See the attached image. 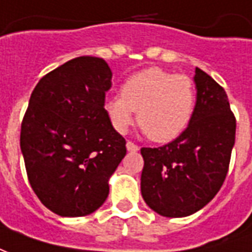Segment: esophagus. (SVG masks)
Segmentation results:
<instances>
[{"label":"esophagus","mask_w":252,"mask_h":252,"mask_svg":"<svg viewBox=\"0 0 252 252\" xmlns=\"http://www.w3.org/2000/svg\"><path fill=\"white\" fill-rule=\"evenodd\" d=\"M126 148H127V151H130V152H137V151L140 149V147H138L137 144L131 143V141H127V143H126Z\"/></svg>","instance_id":"obj_1"}]
</instances>
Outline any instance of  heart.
<instances>
[{"mask_svg": "<svg viewBox=\"0 0 252 252\" xmlns=\"http://www.w3.org/2000/svg\"><path fill=\"white\" fill-rule=\"evenodd\" d=\"M195 103V85L188 75L152 67L127 78L122 94L109 97L104 108L116 131L130 129L136 111L137 122L152 141L169 143L188 127Z\"/></svg>", "mask_w": 252, "mask_h": 252, "instance_id": "1", "label": "heart"}]
</instances>
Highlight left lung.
Returning a JSON list of instances; mask_svg holds the SVG:
<instances>
[{"label": "left lung", "mask_w": 252, "mask_h": 252, "mask_svg": "<svg viewBox=\"0 0 252 252\" xmlns=\"http://www.w3.org/2000/svg\"><path fill=\"white\" fill-rule=\"evenodd\" d=\"M192 119L174 141L141 148V193L158 214L180 218L203 209L226 178L235 145L236 118L225 90L196 67Z\"/></svg>", "instance_id": "8db88e82"}]
</instances>
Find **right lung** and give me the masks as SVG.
I'll list each match as a JSON object with an SVG mask.
<instances>
[{
	"label": "right lung",
	"mask_w": 252,
	"mask_h": 252,
	"mask_svg": "<svg viewBox=\"0 0 252 252\" xmlns=\"http://www.w3.org/2000/svg\"><path fill=\"white\" fill-rule=\"evenodd\" d=\"M112 72L103 59H72L39 79L20 131L31 188L62 217H83L107 199L126 140L104 108Z\"/></svg>",
	"instance_id": "obj_1"
}]
</instances>
